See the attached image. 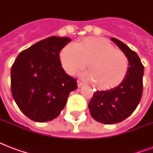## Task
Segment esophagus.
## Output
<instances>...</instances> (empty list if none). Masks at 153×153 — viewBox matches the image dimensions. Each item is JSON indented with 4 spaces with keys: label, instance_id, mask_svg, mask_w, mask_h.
Returning <instances> with one entry per match:
<instances>
[{
    "label": "esophagus",
    "instance_id": "obj_1",
    "mask_svg": "<svg viewBox=\"0 0 153 153\" xmlns=\"http://www.w3.org/2000/svg\"><path fill=\"white\" fill-rule=\"evenodd\" d=\"M77 82H78V86H79V87H81V86H82L84 85L83 82H81V81H79V80Z\"/></svg>",
    "mask_w": 153,
    "mask_h": 153
}]
</instances>
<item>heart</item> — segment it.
Returning a JSON list of instances; mask_svg holds the SVG:
<instances>
[{
	"label": "heart",
	"mask_w": 153,
	"mask_h": 153,
	"mask_svg": "<svg viewBox=\"0 0 153 153\" xmlns=\"http://www.w3.org/2000/svg\"><path fill=\"white\" fill-rule=\"evenodd\" d=\"M62 67L70 74L83 69L87 62L89 79L99 88H110L119 84L128 70L127 55L102 39L86 38L64 47L60 53Z\"/></svg>",
	"instance_id": "b5f03b06"
}]
</instances>
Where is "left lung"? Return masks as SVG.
<instances>
[{
  "instance_id": "8db88e82",
  "label": "left lung",
  "mask_w": 153,
  "mask_h": 153,
  "mask_svg": "<svg viewBox=\"0 0 153 153\" xmlns=\"http://www.w3.org/2000/svg\"><path fill=\"white\" fill-rule=\"evenodd\" d=\"M112 40L128 59V70L118 86L107 91H97L88 105L91 116L98 122L116 124L133 114L143 93L144 66L137 54L115 38Z\"/></svg>"
}]
</instances>
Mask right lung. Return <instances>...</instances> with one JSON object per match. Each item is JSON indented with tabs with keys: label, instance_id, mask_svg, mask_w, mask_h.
<instances>
[{
	"label": "right lung",
	"instance_id": "obj_1",
	"mask_svg": "<svg viewBox=\"0 0 153 153\" xmlns=\"http://www.w3.org/2000/svg\"><path fill=\"white\" fill-rule=\"evenodd\" d=\"M71 39L51 36L19 54L11 68V91L19 109L37 122L59 115L77 79L61 66L59 52Z\"/></svg>",
	"mask_w": 153,
	"mask_h": 153
}]
</instances>
